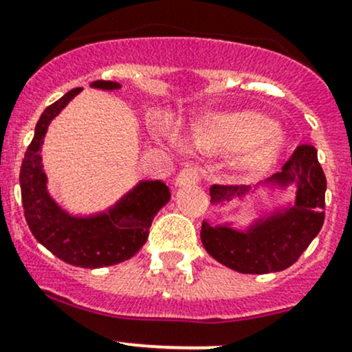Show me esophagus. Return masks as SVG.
<instances>
[{"mask_svg": "<svg viewBox=\"0 0 352 352\" xmlns=\"http://www.w3.org/2000/svg\"><path fill=\"white\" fill-rule=\"evenodd\" d=\"M201 181V173L196 166H188L184 168L183 171L179 173L176 177V186L177 188H186V186H192V184L199 183Z\"/></svg>", "mask_w": 352, "mask_h": 352, "instance_id": "1", "label": "esophagus"}]
</instances>
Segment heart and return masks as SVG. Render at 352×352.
Returning <instances> with one entry per match:
<instances>
[{"label":"heart","mask_w":352,"mask_h":352,"mask_svg":"<svg viewBox=\"0 0 352 352\" xmlns=\"http://www.w3.org/2000/svg\"><path fill=\"white\" fill-rule=\"evenodd\" d=\"M267 117L255 112L211 116L191 132V144L208 153L235 151L232 168L243 175H258L275 161L282 139Z\"/></svg>","instance_id":"1"}]
</instances>
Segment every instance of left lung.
Listing matches in <instances>:
<instances>
[{"label":"left lung","instance_id":"8db88e82","mask_svg":"<svg viewBox=\"0 0 352 352\" xmlns=\"http://www.w3.org/2000/svg\"><path fill=\"white\" fill-rule=\"evenodd\" d=\"M267 183L282 190L296 184V203L256 218L245 230L232 228L230 223L213 226L203 221L201 225L205 250L221 265L240 274L285 270L297 262L324 225L327 183L316 147L297 146L282 173L272 176ZM248 191L250 186L213 184L210 188L211 203L221 205L233 198L240 199Z\"/></svg>","mask_w":352,"mask_h":352}]
</instances>
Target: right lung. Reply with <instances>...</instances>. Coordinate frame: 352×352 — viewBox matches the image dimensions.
<instances>
[{"label":"right lung","instance_id":"1","mask_svg":"<svg viewBox=\"0 0 352 352\" xmlns=\"http://www.w3.org/2000/svg\"><path fill=\"white\" fill-rule=\"evenodd\" d=\"M90 87L117 90L120 84L96 80ZM67 92L48 105L36 122L35 135L26 149L20 171L21 201L33 236L55 256L70 265L100 268L129 260L141 250L157 211L171 198L161 181H141L114 206L89 217H74L62 210L47 190V175L41 164V144L48 124L80 92Z\"/></svg>","mask_w":352,"mask_h":352}]
</instances>
